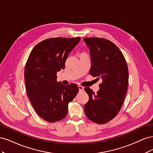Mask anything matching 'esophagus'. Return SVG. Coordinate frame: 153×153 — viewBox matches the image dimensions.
<instances>
[{
	"label": "esophagus",
	"instance_id": "34e87169",
	"mask_svg": "<svg viewBox=\"0 0 153 153\" xmlns=\"http://www.w3.org/2000/svg\"><path fill=\"white\" fill-rule=\"evenodd\" d=\"M78 89H79L80 91L84 90V87H82V86H81V85H78Z\"/></svg>",
	"mask_w": 153,
	"mask_h": 153
}]
</instances>
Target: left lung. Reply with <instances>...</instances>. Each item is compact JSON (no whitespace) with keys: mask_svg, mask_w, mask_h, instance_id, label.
<instances>
[{"mask_svg":"<svg viewBox=\"0 0 153 153\" xmlns=\"http://www.w3.org/2000/svg\"><path fill=\"white\" fill-rule=\"evenodd\" d=\"M84 40L90 50L89 73L102 80L97 93L89 87L84 89L89 97L84 112L92 122L105 124L116 116L123 104L128 83L127 64L122 52L110 41L100 38Z\"/></svg>","mask_w":153,"mask_h":153,"instance_id":"left-lung-1","label":"left lung"}]
</instances>
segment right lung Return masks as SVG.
<instances>
[{
    "mask_svg": "<svg viewBox=\"0 0 153 153\" xmlns=\"http://www.w3.org/2000/svg\"><path fill=\"white\" fill-rule=\"evenodd\" d=\"M80 38L45 39L32 49L25 68L26 91L29 101L40 117L50 123L66 116L68 105L75 98L78 87L57 82L56 74L65 68L69 54Z\"/></svg>",
    "mask_w": 153,
    "mask_h": 153,
    "instance_id": "add662e5",
    "label": "right lung"
}]
</instances>
